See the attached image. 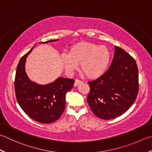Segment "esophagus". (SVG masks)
Segmentation results:
<instances>
[{"label":"esophagus","mask_w":152,"mask_h":152,"mask_svg":"<svg viewBox=\"0 0 152 152\" xmlns=\"http://www.w3.org/2000/svg\"><path fill=\"white\" fill-rule=\"evenodd\" d=\"M82 82H83L82 81V80H80L76 79V80H75V82H74V86H78L80 84H81V83H82Z\"/></svg>","instance_id":"esophagus-1"}]
</instances>
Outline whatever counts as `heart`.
I'll return each instance as SVG.
<instances>
[{
  "label": "heart",
  "instance_id": "1",
  "mask_svg": "<svg viewBox=\"0 0 152 152\" xmlns=\"http://www.w3.org/2000/svg\"><path fill=\"white\" fill-rule=\"evenodd\" d=\"M61 61L67 72H74L78 68V64H81L82 72L88 78H95L106 70L110 52L105 46L81 42L72 47L69 53H62Z\"/></svg>",
  "mask_w": 152,
  "mask_h": 152
}]
</instances>
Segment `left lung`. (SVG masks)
I'll return each instance as SVG.
<instances>
[{
  "mask_svg": "<svg viewBox=\"0 0 152 152\" xmlns=\"http://www.w3.org/2000/svg\"><path fill=\"white\" fill-rule=\"evenodd\" d=\"M88 84L90 91L87 101L94 114L104 120L119 117L137 97V64L125 50L115 46L114 58L109 69Z\"/></svg>",
  "mask_w": 152,
  "mask_h": 152,
  "instance_id": "1",
  "label": "left lung"
}]
</instances>
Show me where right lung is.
I'll use <instances>...</instances> for the list:
<instances>
[{
  "mask_svg": "<svg viewBox=\"0 0 152 152\" xmlns=\"http://www.w3.org/2000/svg\"><path fill=\"white\" fill-rule=\"evenodd\" d=\"M57 39L41 42L47 43ZM34 47L23 55L16 68L15 94L20 107L34 121L49 124L58 120L66 105V94L72 90L74 80L60 77L49 84L39 85L28 78L25 71L26 57Z\"/></svg>",
  "mask_w": 152,
  "mask_h": 152,
  "instance_id": "1",
  "label": "right lung"
}]
</instances>
